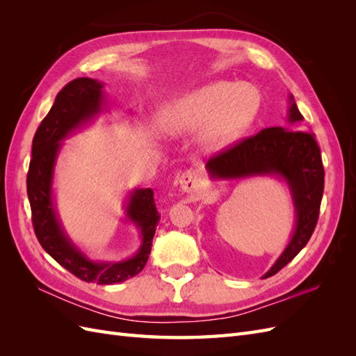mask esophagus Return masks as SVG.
<instances>
[{"label":"esophagus","instance_id":"obj_1","mask_svg":"<svg viewBox=\"0 0 356 356\" xmlns=\"http://www.w3.org/2000/svg\"><path fill=\"white\" fill-rule=\"evenodd\" d=\"M199 184H200L199 174H197L196 170H193V169L186 170L184 174L179 177V186H181L182 190L187 191V193L196 191L199 188Z\"/></svg>","mask_w":356,"mask_h":356}]
</instances>
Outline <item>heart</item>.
Masks as SVG:
<instances>
[{
  "label": "heart",
  "instance_id": "obj_1",
  "mask_svg": "<svg viewBox=\"0 0 356 356\" xmlns=\"http://www.w3.org/2000/svg\"><path fill=\"white\" fill-rule=\"evenodd\" d=\"M260 93L251 84L212 81L184 93L159 114L166 134L179 135L200 126L204 149H221L236 141L260 111Z\"/></svg>",
  "mask_w": 356,
  "mask_h": 356
}]
</instances>
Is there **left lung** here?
Segmentation results:
<instances>
[{
    "label": "left lung",
    "instance_id": "1",
    "mask_svg": "<svg viewBox=\"0 0 356 356\" xmlns=\"http://www.w3.org/2000/svg\"><path fill=\"white\" fill-rule=\"evenodd\" d=\"M288 122L303 120L289 96ZM213 179H239L257 175H277L286 181L296 208V229L285 251L263 277L276 275L307 245L319 218L324 193V166L315 135L288 127H267L245 138L208 160Z\"/></svg>",
    "mask_w": 356,
    "mask_h": 356
}]
</instances>
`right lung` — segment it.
<instances>
[{
  "mask_svg": "<svg viewBox=\"0 0 356 356\" xmlns=\"http://www.w3.org/2000/svg\"><path fill=\"white\" fill-rule=\"evenodd\" d=\"M104 84L93 79H75L63 88L49 114L42 118L32 139V159L26 177V191L32 225L44 251L81 281L111 285L127 281L143 270L156 233L160 213L152 188H136L129 197L126 215L141 232L138 252L120 263H98L86 257L63 232L53 203L51 182L56 157L63 141L75 129L102 111Z\"/></svg>",
  "mask_w": 356,
  "mask_h": 356,
  "instance_id": "right-lung-1",
  "label": "right lung"
}]
</instances>
